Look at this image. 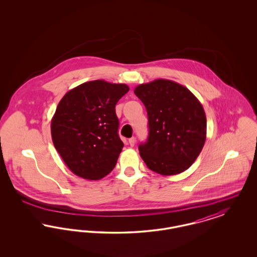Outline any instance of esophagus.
Segmentation results:
<instances>
[{
    "mask_svg": "<svg viewBox=\"0 0 257 257\" xmlns=\"http://www.w3.org/2000/svg\"><path fill=\"white\" fill-rule=\"evenodd\" d=\"M128 143H129V146H130V147H134L135 144H136V139H135L134 137L131 138V139H129Z\"/></svg>",
    "mask_w": 257,
    "mask_h": 257,
    "instance_id": "esophagus-1",
    "label": "esophagus"
}]
</instances>
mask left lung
<instances>
[{"instance_id": "1", "label": "left lung", "mask_w": 257, "mask_h": 257, "mask_svg": "<svg viewBox=\"0 0 257 257\" xmlns=\"http://www.w3.org/2000/svg\"><path fill=\"white\" fill-rule=\"evenodd\" d=\"M134 92L148 116L147 142L139 146L147 168L166 176L188 170L206 140L201 103L186 86L165 79L139 85Z\"/></svg>"}]
</instances>
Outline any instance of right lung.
<instances>
[{
  "label": "right lung",
  "instance_id": "right-lung-1",
  "mask_svg": "<svg viewBox=\"0 0 257 257\" xmlns=\"http://www.w3.org/2000/svg\"><path fill=\"white\" fill-rule=\"evenodd\" d=\"M129 86L86 82L61 98L51 121L55 148L74 174L99 180L116 165L123 148L115 105Z\"/></svg>",
  "mask_w": 257,
  "mask_h": 257
}]
</instances>
